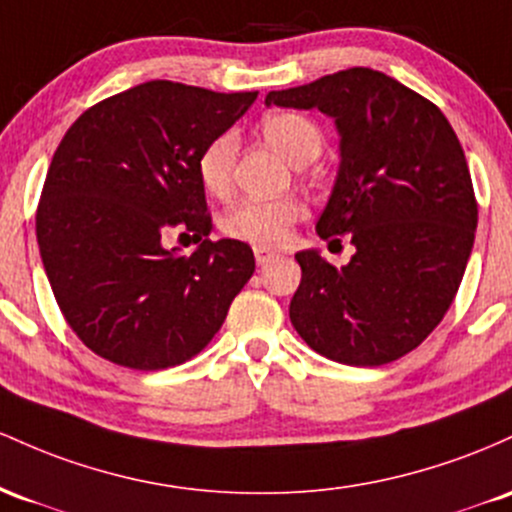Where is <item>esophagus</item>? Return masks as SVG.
<instances>
[{
	"instance_id": "34e87169",
	"label": "esophagus",
	"mask_w": 512,
	"mask_h": 512,
	"mask_svg": "<svg viewBox=\"0 0 512 512\" xmlns=\"http://www.w3.org/2000/svg\"><path fill=\"white\" fill-rule=\"evenodd\" d=\"M254 256H256L258 266H268V263L275 261V258H278L280 254H278V251L268 249V246H254Z\"/></svg>"
}]
</instances>
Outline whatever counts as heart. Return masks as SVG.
I'll list each match as a JSON object with an SVG mask.
<instances>
[{
    "label": "heart",
    "instance_id": "heart-1",
    "mask_svg": "<svg viewBox=\"0 0 512 512\" xmlns=\"http://www.w3.org/2000/svg\"><path fill=\"white\" fill-rule=\"evenodd\" d=\"M261 130L266 140L278 149L290 164L304 166L319 157L324 137L317 123H312L300 113H271L261 120ZM237 135L222 132L205 145L198 157V179L212 195H225L232 188V169L237 159ZM304 217L300 198L278 200H241L222 217V232L232 239L249 241L258 246L283 244L295 222Z\"/></svg>",
    "mask_w": 512,
    "mask_h": 512
}]
</instances>
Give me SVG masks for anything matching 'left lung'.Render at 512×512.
Wrapping results in <instances>:
<instances>
[{"label":"left lung","instance_id":"obj_1","mask_svg":"<svg viewBox=\"0 0 512 512\" xmlns=\"http://www.w3.org/2000/svg\"><path fill=\"white\" fill-rule=\"evenodd\" d=\"M266 106L333 118L341 164L317 234L355 246L341 268L317 249L295 254L292 326L336 363L399 360L445 317L474 246L479 208L455 130L435 103L370 67L271 91Z\"/></svg>","mask_w":512,"mask_h":512}]
</instances>
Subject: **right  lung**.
<instances>
[{
	"label": "right lung",
	"mask_w": 512,
	"mask_h": 512,
	"mask_svg": "<svg viewBox=\"0 0 512 512\" xmlns=\"http://www.w3.org/2000/svg\"><path fill=\"white\" fill-rule=\"evenodd\" d=\"M258 91L154 79L96 103L55 149L36 212L50 287L86 348L132 370H164L212 341L254 275L249 244L210 241L198 157ZM193 231L191 257L166 250Z\"/></svg>",
	"instance_id": "obj_1"
}]
</instances>
